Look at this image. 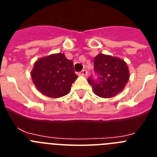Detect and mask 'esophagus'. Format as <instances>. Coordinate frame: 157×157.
<instances>
[{
  "label": "esophagus",
  "instance_id": "esophagus-1",
  "mask_svg": "<svg viewBox=\"0 0 157 157\" xmlns=\"http://www.w3.org/2000/svg\"><path fill=\"white\" fill-rule=\"evenodd\" d=\"M79 75L84 76V77H86V76H87V71L86 70H82L79 73Z\"/></svg>",
  "mask_w": 157,
  "mask_h": 157
}]
</instances>
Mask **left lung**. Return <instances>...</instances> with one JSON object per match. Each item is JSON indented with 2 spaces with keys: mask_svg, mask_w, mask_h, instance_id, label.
I'll return each instance as SVG.
<instances>
[{
  "mask_svg": "<svg viewBox=\"0 0 157 157\" xmlns=\"http://www.w3.org/2000/svg\"><path fill=\"white\" fill-rule=\"evenodd\" d=\"M94 71L97 79L89 78L97 96L112 98L123 90L130 78L127 63L120 58L99 53L94 58Z\"/></svg>",
  "mask_w": 157,
  "mask_h": 157,
  "instance_id": "obj_1",
  "label": "left lung"
}]
</instances>
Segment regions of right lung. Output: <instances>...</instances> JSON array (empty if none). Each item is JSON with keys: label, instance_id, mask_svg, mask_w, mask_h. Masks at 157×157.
<instances>
[{"label": "right lung", "instance_id": "obj_1", "mask_svg": "<svg viewBox=\"0 0 157 157\" xmlns=\"http://www.w3.org/2000/svg\"><path fill=\"white\" fill-rule=\"evenodd\" d=\"M73 62L63 53L51 54L34 63L30 72L36 88L43 95L59 98L67 95L78 76L74 72Z\"/></svg>", "mask_w": 157, "mask_h": 157}]
</instances>
